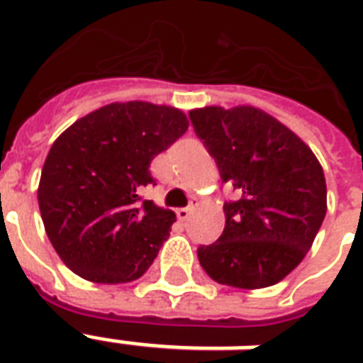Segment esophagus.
<instances>
[{"instance_id": "obj_1", "label": "esophagus", "mask_w": 363, "mask_h": 363, "mask_svg": "<svg viewBox=\"0 0 363 363\" xmlns=\"http://www.w3.org/2000/svg\"><path fill=\"white\" fill-rule=\"evenodd\" d=\"M191 212H193L191 206H187V208H179V211H178V218H179V220H182V222H187V220L191 218Z\"/></svg>"}]
</instances>
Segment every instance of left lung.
Wrapping results in <instances>:
<instances>
[{
  "label": "left lung",
  "instance_id": "1",
  "mask_svg": "<svg viewBox=\"0 0 363 363\" xmlns=\"http://www.w3.org/2000/svg\"><path fill=\"white\" fill-rule=\"evenodd\" d=\"M189 118L220 178L241 193L223 204V233L199 247V262L230 287L279 283L302 262L325 218L323 168L296 133L260 108H193Z\"/></svg>",
  "mask_w": 363,
  "mask_h": 363
}]
</instances>
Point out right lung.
Here are the masks:
<instances>
[{"label": "right lung", "mask_w": 363, "mask_h": 363, "mask_svg": "<svg viewBox=\"0 0 363 363\" xmlns=\"http://www.w3.org/2000/svg\"><path fill=\"white\" fill-rule=\"evenodd\" d=\"M189 128L179 108L111 103L67 128L49 149L38 204L49 241L76 275L128 283L145 274L176 214L138 195L149 166Z\"/></svg>", "instance_id": "1"}]
</instances>
